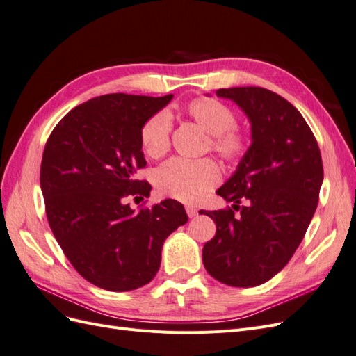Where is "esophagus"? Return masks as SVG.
<instances>
[{
	"instance_id": "obj_1",
	"label": "esophagus",
	"mask_w": 356,
	"mask_h": 356,
	"mask_svg": "<svg viewBox=\"0 0 356 356\" xmlns=\"http://www.w3.org/2000/svg\"><path fill=\"white\" fill-rule=\"evenodd\" d=\"M186 211H187V215H188L190 218L196 217V215H197V209H196V208H193V207H186Z\"/></svg>"
}]
</instances>
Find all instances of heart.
Returning <instances> with one entry per match:
<instances>
[{
	"label": "heart",
	"mask_w": 356,
	"mask_h": 356,
	"mask_svg": "<svg viewBox=\"0 0 356 356\" xmlns=\"http://www.w3.org/2000/svg\"><path fill=\"white\" fill-rule=\"evenodd\" d=\"M186 111L191 120L212 135V152L230 163L245 157L251 135L248 129L236 124V113L230 105L215 98H196L188 102ZM170 134L172 118L166 111L149 117L141 129V144L147 156H163L170 147ZM220 179V168L211 159H170L156 170L154 184L161 195L191 203L207 195Z\"/></svg>",
	"instance_id": "b5f03b06"
}]
</instances>
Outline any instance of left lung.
I'll return each instance as SVG.
<instances>
[{"label":"left lung","mask_w":356,"mask_h":356,"mask_svg":"<svg viewBox=\"0 0 356 356\" xmlns=\"http://www.w3.org/2000/svg\"><path fill=\"white\" fill-rule=\"evenodd\" d=\"M217 96L250 118L252 144L217 190L232 208L200 211L217 224L202 260L217 281L250 288L272 279L294 255L316 211L324 169L314 132L282 96L252 86L220 89Z\"/></svg>","instance_id":"1"}]
</instances>
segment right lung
Here are the masks:
<instances>
[{
  "label": "right lung",
  "mask_w": 356,
  "mask_h": 356,
  "mask_svg": "<svg viewBox=\"0 0 356 356\" xmlns=\"http://www.w3.org/2000/svg\"><path fill=\"white\" fill-rule=\"evenodd\" d=\"M172 96L102 95L72 108L46 143L40 184L50 229L75 270L102 289L148 284L165 239L188 221L174 199L136 212L127 203L152 190L135 178L147 165L141 129Z\"/></svg>",
  "instance_id": "add662e5"
}]
</instances>
